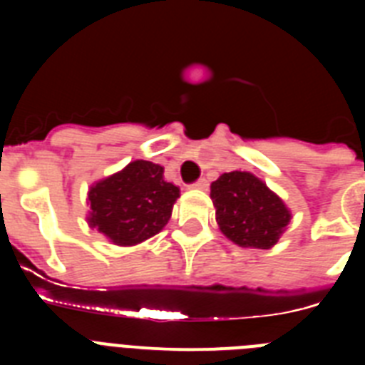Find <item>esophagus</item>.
<instances>
[{"label":"esophagus","instance_id":"esophagus-1","mask_svg":"<svg viewBox=\"0 0 365 365\" xmlns=\"http://www.w3.org/2000/svg\"><path fill=\"white\" fill-rule=\"evenodd\" d=\"M192 188H195V190H206V188H208V180H206V179H199L197 182H193Z\"/></svg>","mask_w":365,"mask_h":365}]
</instances>
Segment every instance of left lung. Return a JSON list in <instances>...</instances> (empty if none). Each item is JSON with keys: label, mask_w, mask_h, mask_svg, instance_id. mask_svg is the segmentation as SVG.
Wrapping results in <instances>:
<instances>
[{"label": "left lung", "mask_w": 365, "mask_h": 365, "mask_svg": "<svg viewBox=\"0 0 365 365\" xmlns=\"http://www.w3.org/2000/svg\"><path fill=\"white\" fill-rule=\"evenodd\" d=\"M219 230L243 248H272L292 214L278 193L250 172H228L210 186Z\"/></svg>", "instance_id": "8db88e82"}]
</instances>
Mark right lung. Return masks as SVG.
<instances>
[{
	"label": "right lung",
	"instance_id": "obj_1",
	"mask_svg": "<svg viewBox=\"0 0 365 365\" xmlns=\"http://www.w3.org/2000/svg\"><path fill=\"white\" fill-rule=\"evenodd\" d=\"M179 195V186L164 179L160 164L131 160L120 172L93 182L87 225L113 245L135 247L166 227Z\"/></svg>",
	"mask_w": 365,
	"mask_h": 365
}]
</instances>
